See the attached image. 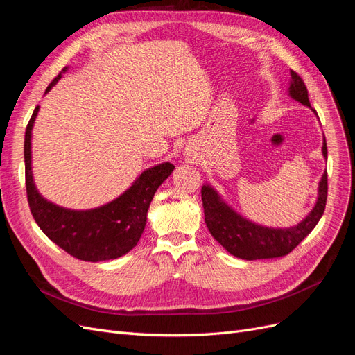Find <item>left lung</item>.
I'll return each instance as SVG.
<instances>
[{"label": "left lung", "instance_id": "obj_1", "mask_svg": "<svg viewBox=\"0 0 355 355\" xmlns=\"http://www.w3.org/2000/svg\"><path fill=\"white\" fill-rule=\"evenodd\" d=\"M288 96L308 108L311 103L308 99V90L302 78L293 71H290ZM315 115L317 111L311 108ZM318 116V115H317ZM323 157L327 159V145L323 136ZM201 198L204 207V220H206L210 234L225 250L232 256L245 261L271 259V257L286 256L302 241L306 235L315 228L321 219L327 200V171H324L318 182V196L306 216L297 225L288 228H272L254 223L235 211L227 201L219 196V192L211 185L204 184L201 187Z\"/></svg>", "mask_w": 355, "mask_h": 355}]
</instances>
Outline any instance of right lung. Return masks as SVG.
I'll use <instances>...</instances> for the list:
<instances>
[{
	"label": "right lung",
	"instance_id": "add662e5",
	"mask_svg": "<svg viewBox=\"0 0 355 355\" xmlns=\"http://www.w3.org/2000/svg\"><path fill=\"white\" fill-rule=\"evenodd\" d=\"M63 71L50 83L56 85ZM40 106L34 110L25 132V179L32 216L41 231L71 256L85 262L116 259L130 252L145 230L146 214L155 191L171 175L175 166L166 163L144 170L120 197L89 210L58 206L40 194L32 175V128Z\"/></svg>",
	"mask_w": 355,
	"mask_h": 355
}]
</instances>
